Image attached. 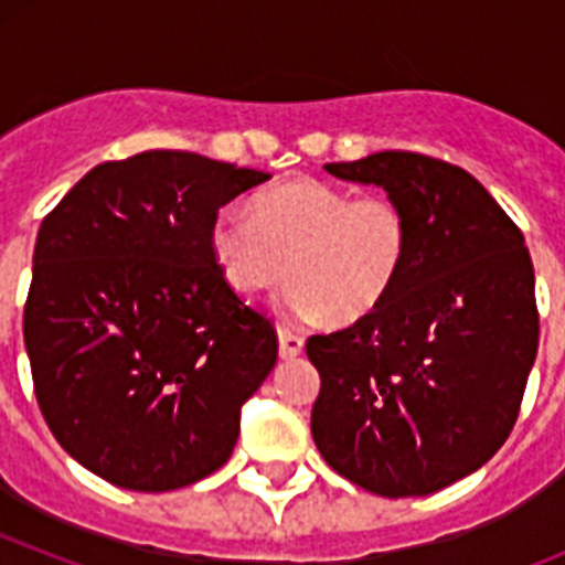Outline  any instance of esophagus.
Listing matches in <instances>:
<instances>
[{
    "label": "esophagus",
    "mask_w": 565,
    "mask_h": 565,
    "mask_svg": "<svg viewBox=\"0 0 565 565\" xmlns=\"http://www.w3.org/2000/svg\"><path fill=\"white\" fill-rule=\"evenodd\" d=\"M279 356L282 359H294L302 353V348H306V339L299 337V333H291V331H279Z\"/></svg>",
    "instance_id": "1"
}]
</instances>
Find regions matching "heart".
I'll list each match as a JSON object with an SVG mask.
<instances>
[{"mask_svg":"<svg viewBox=\"0 0 565 565\" xmlns=\"http://www.w3.org/2000/svg\"><path fill=\"white\" fill-rule=\"evenodd\" d=\"M214 266L237 297L257 299L294 279V319L353 326L371 317L402 277L411 221L391 194H359L294 178L252 198V217L226 209L209 228Z\"/></svg>","mask_w":565,"mask_h":565,"instance_id":"1","label":"heart"}]
</instances>
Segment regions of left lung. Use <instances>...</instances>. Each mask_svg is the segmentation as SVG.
<instances>
[{"instance_id": "1", "label": "left lung", "mask_w": 565, "mask_h": 565, "mask_svg": "<svg viewBox=\"0 0 565 565\" xmlns=\"http://www.w3.org/2000/svg\"><path fill=\"white\" fill-rule=\"evenodd\" d=\"M326 169L396 198L411 252L371 317L306 342L322 379L311 436L373 495H430L481 469L515 427L541 337L532 257L461 167L391 149Z\"/></svg>"}]
</instances>
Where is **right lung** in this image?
I'll return each instance as SVG.
<instances>
[{
	"mask_svg": "<svg viewBox=\"0 0 565 565\" xmlns=\"http://www.w3.org/2000/svg\"><path fill=\"white\" fill-rule=\"evenodd\" d=\"M268 178L152 149L89 169L42 221L24 302L36 402L104 481L167 492L232 456L277 333L226 286L209 228Z\"/></svg>",
	"mask_w": 565,
	"mask_h": 565,
	"instance_id": "obj_1",
	"label": "right lung"
}]
</instances>
